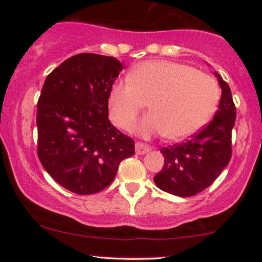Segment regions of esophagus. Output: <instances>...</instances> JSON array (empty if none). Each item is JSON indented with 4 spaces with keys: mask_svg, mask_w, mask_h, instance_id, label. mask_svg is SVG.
Listing matches in <instances>:
<instances>
[{
    "mask_svg": "<svg viewBox=\"0 0 262 262\" xmlns=\"http://www.w3.org/2000/svg\"><path fill=\"white\" fill-rule=\"evenodd\" d=\"M135 151H137L138 155H144L148 151H150V146H148L144 143H137L135 144Z\"/></svg>",
    "mask_w": 262,
    "mask_h": 262,
    "instance_id": "34e87169",
    "label": "esophagus"
}]
</instances>
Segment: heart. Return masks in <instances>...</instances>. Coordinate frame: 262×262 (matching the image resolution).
Here are the masks:
<instances>
[{
  "label": "heart",
  "instance_id": "1",
  "mask_svg": "<svg viewBox=\"0 0 262 262\" xmlns=\"http://www.w3.org/2000/svg\"><path fill=\"white\" fill-rule=\"evenodd\" d=\"M219 97L217 81L209 75L186 64L150 60L137 66L127 80L114 83L110 112L114 124L128 129L149 103L151 113L141 121L139 134L181 140L210 121Z\"/></svg>",
  "mask_w": 262,
  "mask_h": 262
}]
</instances>
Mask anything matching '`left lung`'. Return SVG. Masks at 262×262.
I'll return each instance as SVG.
<instances>
[{
  "label": "left lung",
  "instance_id": "8db88e82",
  "mask_svg": "<svg viewBox=\"0 0 262 262\" xmlns=\"http://www.w3.org/2000/svg\"><path fill=\"white\" fill-rule=\"evenodd\" d=\"M218 77L221 101L214 118L181 144L161 148L164 166L154 176L159 188L179 197L200 193L214 182L231 158V130L236 111L230 87Z\"/></svg>",
  "mask_w": 262,
  "mask_h": 262
}]
</instances>
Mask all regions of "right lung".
Masks as SVG:
<instances>
[{
    "mask_svg": "<svg viewBox=\"0 0 262 262\" xmlns=\"http://www.w3.org/2000/svg\"><path fill=\"white\" fill-rule=\"evenodd\" d=\"M123 65L113 56L82 53L48 75L37 108L38 158L47 172L76 194L112 183L134 140L108 119V98Z\"/></svg>",
    "mask_w": 262,
    "mask_h": 262,
    "instance_id": "add662e5",
    "label": "right lung"
}]
</instances>
